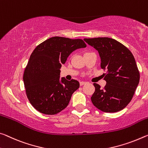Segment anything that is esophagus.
Masks as SVG:
<instances>
[{
  "label": "esophagus",
  "mask_w": 148,
  "mask_h": 148,
  "mask_svg": "<svg viewBox=\"0 0 148 148\" xmlns=\"http://www.w3.org/2000/svg\"><path fill=\"white\" fill-rule=\"evenodd\" d=\"M86 84V82H79V85L80 86H83V85H84V84Z\"/></svg>",
  "instance_id": "esophagus-1"
}]
</instances>
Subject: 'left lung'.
<instances>
[{"label": "left lung", "mask_w": 148, "mask_h": 148, "mask_svg": "<svg viewBox=\"0 0 148 148\" xmlns=\"http://www.w3.org/2000/svg\"><path fill=\"white\" fill-rule=\"evenodd\" d=\"M84 40L98 51L101 67L107 70L103 74L107 82L104 88L93 84L95 90L91 102L105 112L121 111L132 100L140 81V72L132 53L120 42L109 37Z\"/></svg>", "instance_id": "1"}]
</instances>
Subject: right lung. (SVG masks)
Returning a JSON list of instances; mask_svg holds the SVG:
<instances>
[{"mask_svg":"<svg viewBox=\"0 0 148 148\" xmlns=\"http://www.w3.org/2000/svg\"><path fill=\"white\" fill-rule=\"evenodd\" d=\"M86 47L82 39L53 37L37 45L33 51L23 73L27 97L39 112L56 114L69 105L78 90L76 79H60V69L70 53Z\"/></svg>","mask_w":148,"mask_h":148,"instance_id":"right-lung-1","label":"right lung"}]
</instances>
